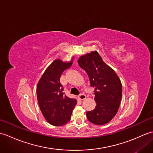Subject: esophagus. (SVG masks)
Here are the masks:
<instances>
[{
    "mask_svg": "<svg viewBox=\"0 0 153 153\" xmlns=\"http://www.w3.org/2000/svg\"><path fill=\"white\" fill-rule=\"evenodd\" d=\"M78 98L79 100H84L86 99V95H84V94H80L78 96Z\"/></svg>",
    "mask_w": 153,
    "mask_h": 153,
    "instance_id": "obj_1",
    "label": "esophagus"
}]
</instances>
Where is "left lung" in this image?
Wrapping results in <instances>:
<instances>
[{
    "mask_svg": "<svg viewBox=\"0 0 153 153\" xmlns=\"http://www.w3.org/2000/svg\"><path fill=\"white\" fill-rule=\"evenodd\" d=\"M77 62L88 75L91 86L95 88L97 106L87 112V119L95 125L108 123L116 114L121 102L122 86L120 78L97 51L83 55Z\"/></svg>",
    "mask_w": 153,
    "mask_h": 153,
    "instance_id": "obj_1",
    "label": "left lung"
}]
</instances>
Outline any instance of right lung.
<instances>
[{"instance_id":"1","label":"right lung","mask_w":153,"mask_h":153,"mask_svg":"<svg viewBox=\"0 0 153 153\" xmlns=\"http://www.w3.org/2000/svg\"><path fill=\"white\" fill-rule=\"evenodd\" d=\"M72 64V60L64 62L60 59L55 60L39 81L37 96L41 111L45 118L51 124L63 126L70 120L76 99L64 95L60 79L63 71Z\"/></svg>"}]
</instances>
